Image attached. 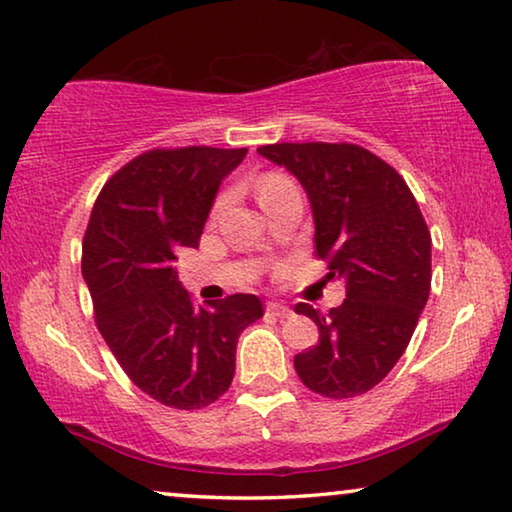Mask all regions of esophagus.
Returning a JSON list of instances; mask_svg holds the SVG:
<instances>
[{
	"label": "esophagus",
	"instance_id": "34e87169",
	"mask_svg": "<svg viewBox=\"0 0 512 512\" xmlns=\"http://www.w3.org/2000/svg\"><path fill=\"white\" fill-rule=\"evenodd\" d=\"M266 312H269V315H273V317H289V315H292V310H289L285 303H276V301L266 303Z\"/></svg>",
	"mask_w": 512,
	"mask_h": 512
}]
</instances>
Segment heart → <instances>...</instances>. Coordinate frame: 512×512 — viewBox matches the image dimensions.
Masks as SVG:
<instances>
[{
  "label": "heart",
  "mask_w": 512,
  "mask_h": 512,
  "mask_svg": "<svg viewBox=\"0 0 512 512\" xmlns=\"http://www.w3.org/2000/svg\"><path fill=\"white\" fill-rule=\"evenodd\" d=\"M289 183H292V181L282 177V174H276V172H269V174H264V177L259 179V183H257L259 202H262L264 197H269L271 193H276V190H280V188L289 186ZM218 207H223V200H218V202H216V209H218Z\"/></svg>",
  "instance_id": "obj_1"
}]
</instances>
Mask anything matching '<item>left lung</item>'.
Returning <instances> with one entry per match:
<instances>
[{
	"label": "left lung",
	"instance_id": "1",
	"mask_svg": "<svg viewBox=\"0 0 512 512\" xmlns=\"http://www.w3.org/2000/svg\"><path fill=\"white\" fill-rule=\"evenodd\" d=\"M301 181L315 218V257L347 299L329 315L296 303L319 342L294 356L310 391L345 400L375 388L407 349L430 296L432 239L398 172L349 142H278L257 149Z\"/></svg>",
	"mask_w": 512,
	"mask_h": 512
}]
</instances>
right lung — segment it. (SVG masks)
<instances>
[{"mask_svg": "<svg viewBox=\"0 0 512 512\" xmlns=\"http://www.w3.org/2000/svg\"><path fill=\"white\" fill-rule=\"evenodd\" d=\"M248 149L144 151L105 183L82 241L96 326L128 379L172 409H202L232 384L236 342L264 315L253 294L195 305L177 276L211 204Z\"/></svg>", "mask_w": 512, "mask_h": 512, "instance_id": "obj_1", "label": "right lung"}]
</instances>
